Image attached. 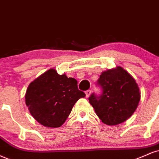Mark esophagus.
Segmentation results:
<instances>
[{"mask_svg":"<svg viewBox=\"0 0 159 159\" xmlns=\"http://www.w3.org/2000/svg\"><path fill=\"white\" fill-rule=\"evenodd\" d=\"M92 93V90L91 89H88V90H87L85 92V94H86V97H89V95H90Z\"/></svg>","mask_w":159,"mask_h":159,"instance_id":"esophagus-1","label":"esophagus"}]
</instances>
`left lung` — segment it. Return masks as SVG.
Listing matches in <instances>:
<instances>
[{"label":"left lung","instance_id":"8db88e82","mask_svg":"<svg viewBox=\"0 0 159 159\" xmlns=\"http://www.w3.org/2000/svg\"><path fill=\"white\" fill-rule=\"evenodd\" d=\"M101 93H93L89 101L103 123L117 125L128 119L140 101L135 79L122 67L103 72L96 84Z\"/></svg>","mask_w":159,"mask_h":159}]
</instances>
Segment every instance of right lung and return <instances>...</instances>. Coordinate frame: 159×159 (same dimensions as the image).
Instances as JSON below:
<instances>
[{"label":"right lung","instance_id":"right-lung-1","mask_svg":"<svg viewBox=\"0 0 159 159\" xmlns=\"http://www.w3.org/2000/svg\"><path fill=\"white\" fill-rule=\"evenodd\" d=\"M77 81L58 75L51 69L29 85L26 104L36 121L45 127L56 128L64 123L74 104L85 93L78 89Z\"/></svg>","mask_w":159,"mask_h":159}]
</instances>
